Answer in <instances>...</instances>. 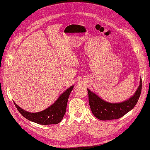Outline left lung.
<instances>
[{
    "label": "left lung",
    "mask_w": 150,
    "mask_h": 150,
    "mask_svg": "<svg viewBox=\"0 0 150 150\" xmlns=\"http://www.w3.org/2000/svg\"><path fill=\"white\" fill-rule=\"evenodd\" d=\"M142 81L136 92L131 98L126 101L117 104H112L103 100L94 93L87 89L89 95V103L94 115L101 120H110L118 118L125 115L135 107L140 96Z\"/></svg>",
    "instance_id": "8db88e82"
}]
</instances>
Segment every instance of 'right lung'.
<instances>
[{"mask_svg":"<svg viewBox=\"0 0 150 150\" xmlns=\"http://www.w3.org/2000/svg\"><path fill=\"white\" fill-rule=\"evenodd\" d=\"M73 87L74 86L70 87L59 96L52 105L40 112H27L18 107L14 102L13 103L18 112L28 120L44 125L57 124L62 120L65 114L68 98Z\"/></svg>","mask_w":150,"mask_h":150,"instance_id":"obj_1","label":"right lung"}]
</instances>
